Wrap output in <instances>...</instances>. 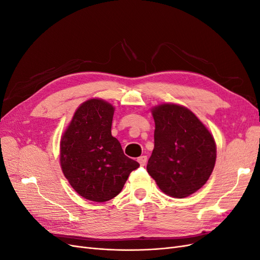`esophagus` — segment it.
Wrapping results in <instances>:
<instances>
[{
	"label": "esophagus",
	"instance_id": "obj_1",
	"mask_svg": "<svg viewBox=\"0 0 260 260\" xmlns=\"http://www.w3.org/2000/svg\"><path fill=\"white\" fill-rule=\"evenodd\" d=\"M138 161H139V164L141 165V166H145V164H146V161H147V157L146 156H140L139 158H138Z\"/></svg>",
	"mask_w": 260,
	"mask_h": 260
}]
</instances>
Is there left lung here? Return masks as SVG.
Listing matches in <instances>:
<instances>
[{
	"label": "left lung",
	"instance_id": "1",
	"mask_svg": "<svg viewBox=\"0 0 260 260\" xmlns=\"http://www.w3.org/2000/svg\"><path fill=\"white\" fill-rule=\"evenodd\" d=\"M154 149L147 172L160 190L183 199L207 182L215 167V139L190 109L174 103L152 108Z\"/></svg>",
	"mask_w": 260,
	"mask_h": 260
}]
</instances>
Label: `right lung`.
<instances>
[{"label": "right lung", "mask_w": 260, "mask_h": 260, "mask_svg": "<svg viewBox=\"0 0 260 260\" xmlns=\"http://www.w3.org/2000/svg\"><path fill=\"white\" fill-rule=\"evenodd\" d=\"M115 107L90 99L77 108L60 139V167L74 190L89 201L103 203L119 194L140 165L123 154L112 136Z\"/></svg>", "instance_id": "right-lung-1"}]
</instances>
